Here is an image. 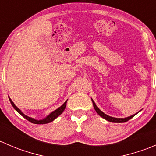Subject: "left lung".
Listing matches in <instances>:
<instances>
[{"label": "left lung", "mask_w": 156, "mask_h": 156, "mask_svg": "<svg viewBox=\"0 0 156 156\" xmlns=\"http://www.w3.org/2000/svg\"><path fill=\"white\" fill-rule=\"evenodd\" d=\"M91 100H92V102H93V105H94V109H95L96 112L98 113V115H100L102 118H103V119H106V120H107L110 122H114V123H123V122H126L128 120H130V119H132V118H133V116L136 114H136L133 115L129 116V117H127V118H125V119H118V118L111 117V116H108V115H107L105 114L104 112H102L100 108L97 107V105L95 104V103H94V101L92 100V99H91Z\"/></svg>", "instance_id": "8db88e82"}]
</instances>
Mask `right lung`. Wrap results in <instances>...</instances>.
<instances>
[{
	"label": "right lung",
	"mask_w": 156,
	"mask_h": 156,
	"mask_svg": "<svg viewBox=\"0 0 156 156\" xmlns=\"http://www.w3.org/2000/svg\"><path fill=\"white\" fill-rule=\"evenodd\" d=\"M9 100H10V103L12 104V107L15 108V110H16L17 112H18L19 113H20V115H21L22 116H23V118H25L26 119H27L28 121L30 122H31V123L33 124H37V125H43V124H48V123H50V122H53V120H55V119H56V118L58 117L59 115H60L62 113V112L64 111V109L66 108V103H67V100L65 102V103H63V104L62 105V106H60L59 108H58L57 109H56L55 111L52 112L51 113H50V115H48V116H47L45 119H41V120H36V119H33V118H31V117H29V116L26 115L24 114V113H23V112L21 111V110L19 108L16 107V106L15 104L13 103V102L11 100V99L9 97Z\"/></svg>",
	"instance_id": "add662e5"
}]
</instances>
